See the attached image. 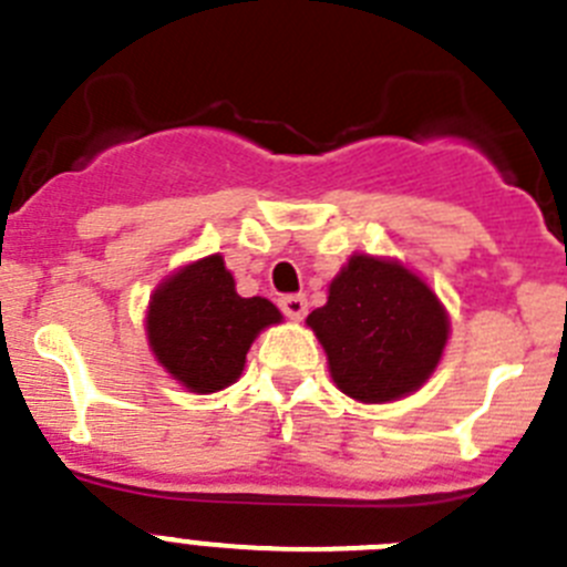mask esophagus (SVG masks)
<instances>
[{
  "mask_svg": "<svg viewBox=\"0 0 567 567\" xmlns=\"http://www.w3.org/2000/svg\"><path fill=\"white\" fill-rule=\"evenodd\" d=\"M278 306L289 320H303V315H306V298H303V295H284V298L278 300Z\"/></svg>",
  "mask_w": 567,
  "mask_h": 567,
  "instance_id": "34e87169",
  "label": "esophagus"
}]
</instances>
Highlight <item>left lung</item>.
I'll return each instance as SVG.
<instances>
[{
	"label": "left lung",
	"instance_id": "obj_1",
	"mask_svg": "<svg viewBox=\"0 0 567 567\" xmlns=\"http://www.w3.org/2000/svg\"><path fill=\"white\" fill-rule=\"evenodd\" d=\"M334 385L357 402L382 404L419 391L444 354L450 318L433 289L399 261L351 256L326 306L306 318Z\"/></svg>",
	"mask_w": 567,
	"mask_h": 567
}]
</instances>
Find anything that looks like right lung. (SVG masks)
Returning a JSON list of instances; mask_svg holds the SVG:
<instances>
[{
    "mask_svg": "<svg viewBox=\"0 0 567 567\" xmlns=\"http://www.w3.org/2000/svg\"><path fill=\"white\" fill-rule=\"evenodd\" d=\"M272 323H280V311L267 298H241L225 258L207 256L154 289L145 334L176 382L216 393L241 377L249 346Z\"/></svg>",
    "mask_w": 567,
    "mask_h": 567,
    "instance_id": "1",
    "label": "right lung"
}]
</instances>
